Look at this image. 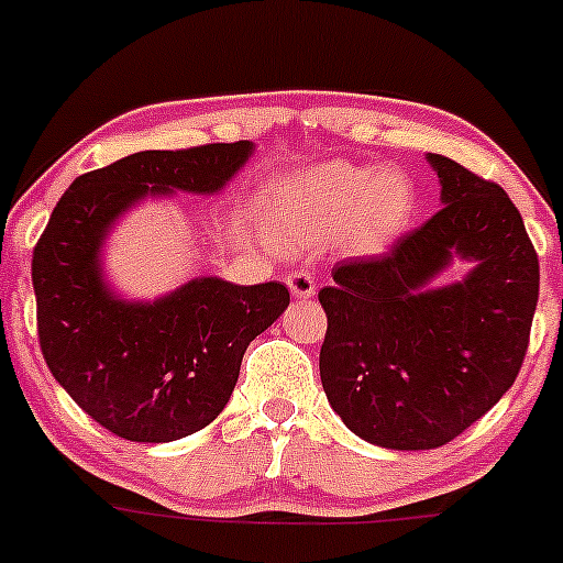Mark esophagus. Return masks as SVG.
<instances>
[{
  "instance_id": "34e87169",
  "label": "esophagus",
  "mask_w": 563,
  "mask_h": 563,
  "mask_svg": "<svg viewBox=\"0 0 563 563\" xmlns=\"http://www.w3.org/2000/svg\"><path fill=\"white\" fill-rule=\"evenodd\" d=\"M287 287H289V292H292V298H298V300L314 298V292H317L314 276H311L309 271H295V274H289Z\"/></svg>"
}]
</instances>
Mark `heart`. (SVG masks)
I'll return each mask as SVG.
<instances>
[{"label":"heart","mask_w":563,"mask_h":563,"mask_svg":"<svg viewBox=\"0 0 563 563\" xmlns=\"http://www.w3.org/2000/svg\"><path fill=\"white\" fill-rule=\"evenodd\" d=\"M274 217L292 241L314 243L346 230L363 252H376L404 233L415 213L407 173L376 170L346 159L322 162L274 189Z\"/></svg>","instance_id":"obj_1"}]
</instances>
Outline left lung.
Returning <instances> with one entry per match:
<instances>
[{
	"mask_svg": "<svg viewBox=\"0 0 563 563\" xmlns=\"http://www.w3.org/2000/svg\"><path fill=\"white\" fill-rule=\"evenodd\" d=\"M442 208L382 257L344 260L320 289L324 396L344 426L387 450L453 442L512 387L529 350L540 260L494 181L428 154ZM453 256L463 283L431 290Z\"/></svg>",
	"mask_w": 563,
	"mask_h": 563,
	"instance_id": "1",
	"label": "left lung"
}]
</instances>
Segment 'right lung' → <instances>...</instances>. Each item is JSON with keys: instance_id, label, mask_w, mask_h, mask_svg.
Listing matches in <instances>:
<instances>
[{"instance_id": "add662e5", "label": "right lung", "mask_w": 563, "mask_h": 563, "mask_svg": "<svg viewBox=\"0 0 563 563\" xmlns=\"http://www.w3.org/2000/svg\"><path fill=\"white\" fill-rule=\"evenodd\" d=\"M252 143L137 152L84 173L56 202L32 257L40 350L75 404L130 442H176L228 407L246 346L282 317L279 282L192 279L154 303H130L102 279L110 224L146 195H213Z\"/></svg>"}]
</instances>
